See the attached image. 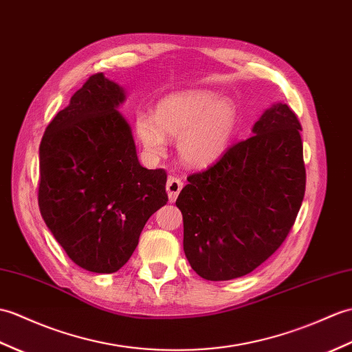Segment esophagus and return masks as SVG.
I'll return each instance as SVG.
<instances>
[{
    "mask_svg": "<svg viewBox=\"0 0 352 352\" xmlns=\"http://www.w3.org/2000/svg\"><path fill=\"white\" fill-rule=\"evenodd\" d=\"M183 189V182L177 177H169L168 183H166V192H168V198L170 202H174L177 199L178 193Z\"/></svg>",
    "mask_w": 352,
    "mask_h": 352,
    "instance_id": "obj_1",
    "label": "esophagus"
}]
</instances>
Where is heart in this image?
Returning <instances> with one entry per match:
<instances>
[{"mask_svg":"<svg viewBox=\"0 0 352 352\" xmlns=\"http://www.w3.org/2000/svg\"><path fill=\"white\" fill-rule=\"evenodd\" d=\"M239 126L234 102L206 89L169 94L159 102L156 116L138 113L136 136L145 153L157 159L166 153V136L178 138V157L184 165L206 168L223 156Z\"/></svg>","mask_w":352,"mask_h":352,"instance_id":"obj_1","label":"heart"}]
</instances>
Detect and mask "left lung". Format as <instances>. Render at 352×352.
Returning a JSON list of instances; mask_svg holds the SVG:
<instances>
[{"mask_svg":"<svg viewBox=\"0 0 352 352\" xmlns=\"http://www.w3.org/2000/svg\"><path fill=\"white\" fill-rule=\"evenodd\" d=\"M214 165L187 177L177 198L184 253L202 279L246 276L282 246L306 189L301 124L273 104Z\"/></svg>","mask_w":352,"mask_h":352,"instance_id":"left-lung-1","label":"left lung"}]
</instances>
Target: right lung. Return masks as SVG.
<instances>
[{"mask_svg":"<svg viewBox=\"0 0 352 352\" xmlns=\"http://www.w3.org/2000/svg\"><path fill=\"white\" fill-rule=\"evenodd\" d=\"M124 97L103 73L89 76L49 122L38 150L40 213L73 263L93 273L118 272L168 202L166 173L141 166L117 111Z\"/></svg>","mask_w":352,"mask_h":352,"instance_id":"1","label":"right lung"}]
</instances>
